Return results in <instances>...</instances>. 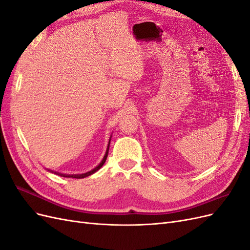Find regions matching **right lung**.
Listing matches in <instances>:
<instances>
[{"label":"right lung","mask_w":250,"mask_h":250,"mask_svg":"<svg viewBox=\"0 0 250 250\" xmlns=\"http://www.w3.org/2000/svg\"><path fill=\"white\" fill-rule=\"evenodd\" d=\"M110 142V141H109ZM108 147H109V144H108ZM107 147V150H106V153H105V155H104V157H103V160H102V162L100 163V165L98 166V167H96L94 170H92V171H89V172H87V173H84V174H80V175H64V174H58V175H62V176H63V177H73V178H83V177H86V176H89V175H92L93 173H95V172H97L98 170H99L102 166L104 165V163H105V161H106V158H107V154H108V148Z\"/></svg>","instance_id":"right-lung-1"}]
</instances>
